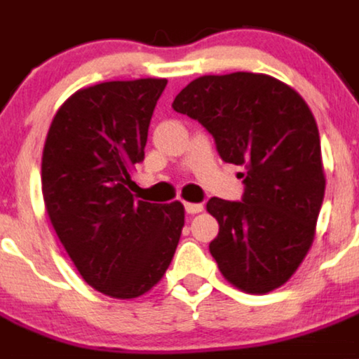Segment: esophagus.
Masks as SVG:
<instances>
[{
	"instance_id": "esophagus-1",
	"label": "esophagus",
	"mask_w": 359,
	"mask_h": 359,
	"mask_svg": "<svg viewBox=\"0 0 359 359\" xmlns=\"http://www.w3.org/2000/svg\"><path fill=\"white\" fill-rule=\"evenodd\" d=\"M184 210L186 213H189V215H195V213H201L204 210L203 204H194V203H186L184 204Z\"/></svg>"
}]
</instances>
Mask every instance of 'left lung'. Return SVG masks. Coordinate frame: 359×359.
<instances>
[{"label":"left lung","instance_id":"1","mask_svg":"<svg viewBox=\"0 0 359 359\" xmlns=\"http://www.w3.org/2000/svg\"><path fill=\"white\" fill-rule=\"evenodd\" d=\"M224 162L245 165L241 201L212 197L219 222L210 254L241 290L266 294L296 272L312 246L325 195L321 144L309 105L268 74L201 76L175 96Z\"/></svg>","mask_w":359,"mask_h":359}]
</instances>
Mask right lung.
<instances>
[{
  "label": "right lung",
  "instance_id": "obj_1",
  "mask_svg": "<svg viewBox=\"0 0 359 359\" xmlns=\"http://www.w3.org/2000/svg\"><path fill=\"white\" fill-rule=\"evenodd\" d=\"M165 78L80 89L53 118L41 158L47 215L87 285L131 299L170 266L184 206L135 201L131 171L144 161L147 129Z\"/></svg>",
  "mask_w": 359,
  "mask_h": 359
}]
</instances>
